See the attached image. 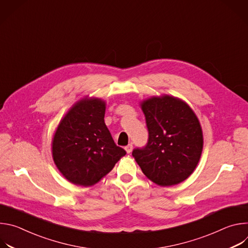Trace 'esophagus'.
<instances>
[{"mask_svg": "<svg viewBox=\"0 0 248 248\" xmlns=\"http://www.w3.org/2000/svg\"><path fill=\"white\" fill-rule=\"evenodd\" d=\"M124 149H125L126 153H128V154H129V153L132 151V149H133V146H132V144H128L127 146H125V148H124Z\"/></svg>", "mask_w": 248, "mask_h": 248, "instance_id": "esophagus-1", "label": "esophagus"}]
</instances>
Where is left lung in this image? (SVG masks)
Masks as SVG:
<instances>
[{"mask_svg":"<svg viewBox=\"0 0 248 248\" xmlns=\"http://www.w3.org/2000/svg\"><path fill=\"white\" fill-rule=\"evenodd\" d=\"M148 127V143L132 156L143 173L160 186L186 181L194 171L203 149L199 120L188 104L170 95L140 102Z\"/></svg>","mask_w":248,"mask_h":248,"instance_id":"obj_1","label":"left lung"}]
</instances>
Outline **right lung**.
<instances>
[{"label": "right lung", "mask_w": 248, "mask_h": 248, "mask_svg": "<svg viewBox=\"0 0 248 248\" xmlns=\"http://www.w3.org/2000/svg\"><path fill=\"white\" fill-rule=\"evenodd\" d=\"M105 111L104 100L86 96L70 107L55 131L53 160L69 183L94 186L126 154L106 126Z\"/></svg>", "instance_id": "add662e5"}]
</instances>
